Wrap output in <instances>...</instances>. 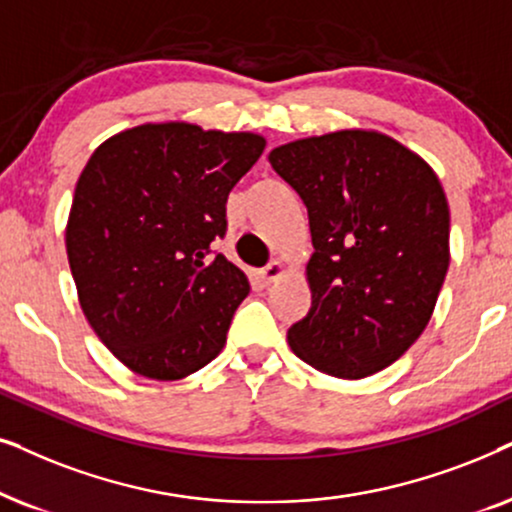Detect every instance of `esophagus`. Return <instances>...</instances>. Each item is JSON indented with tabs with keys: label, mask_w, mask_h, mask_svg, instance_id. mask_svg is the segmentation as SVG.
Listing matches in <instances>:
<instances>
[{
	"label": "esophagus",
	"mask_w": 512,
	"mask_h": 512,
	"mask_svg": "<svg viewBox=\"0 0 512 512\" xmlns=\"http://www.w3.org/2000/svg\"><path fill=\"white\" fill-rule=\"evenodd\" d=\"M285 271H288V267H285L281 260H274V262L269 264V267H264V269L257 271V278H260L264 285H269V283L278 281V278H283Z\"/></svg>",
	"instance_id": "1"
}]
</instances>
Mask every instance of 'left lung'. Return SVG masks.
<instances>
[{"label":"left lung","instance_id":"left-lung-1","mask_svg":"<svg viewBox=\"0 0 512 512\" xmlns=\"http://www.w3.org/2000/svg\"><path fill=\"white\" fill-rule=\"evenodd\" d=\"M269 163L309 213L311 309L297 358L339 379L393 365L426 330L449 267V206L417 152L374 128L285 142Z\"/></svg>","mask_w":512,"mask_h":512}]
</instances>
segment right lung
<instances>
[{
	"mask_svg": "<svg viewBox=\"0 0 512 512\" xmlns=\"http://www.w3.org/2000/svg\"><path fill=\"white\" fill-rule=\"evenodd\" d=\"M267 140L187 121L126 128L81 170L65 248L81 311L100 342L147 379H185L227 344L250 283L210 243L227 196Z\"/></svg>",
	"mask_w": 512,
	"mask_h": 512,
	"instance_id": "add662e5",
	"label": "right lung"
}]
</instances>
